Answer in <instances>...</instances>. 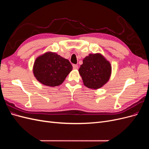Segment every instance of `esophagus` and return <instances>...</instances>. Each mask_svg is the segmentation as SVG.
Here are the masks:
<instances>
[{
    "label": "esophagus",
    "instance_id": "esophagus-1",
    "mask_svg": "<svg viewBox=\"0 0 149 149\" xmlns=\"http://www.w3.org/2000/svg\"><path fill=\"white\" fill-rule=\"evenodd\" d=\"M73 68L74 70H78V66L77 65H73Z\"/></svg>",
    "mask_w": 149,
    "mask_h": 149
}]
</instances>
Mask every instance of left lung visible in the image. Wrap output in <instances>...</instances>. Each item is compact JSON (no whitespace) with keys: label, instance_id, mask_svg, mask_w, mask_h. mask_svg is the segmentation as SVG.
<instances>
[{"label":"left lung","instance_id":"obj_1","mask_svg":"<svg viewBox=\"0 0 149 149\" xmlns=\"http://www.w3.org/2000/svg\"><path fill=\"white\" fill-rule=\"evenodd\" d=\"M83 61L78 71L85 86L97 89L102 87L109 80L111 65L102 54H89Z\"/></svg>","mask_w":149,"mask_h":149}]
</instances>
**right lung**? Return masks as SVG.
I'll list each match as a JSON object with an SVG mask.
<instances>
[{
    "mask_svg": "<svg viewBox=\"0 0 149 149\" xmlns=\"http://www.w3.org/2000/svg\"><path fill=\"white\" fill-rule=\"evenodd\" d=\"M72 69L68 60L55 52H47L35 59L33 73L40 83L54 87L63 83Z\"/></svg>",
    "mask_w": 149,
    "mask_h": 149,
    "instance_id": "1",
    "label": "right lung"
}]
</instances>
